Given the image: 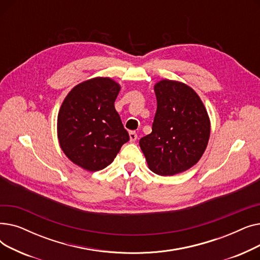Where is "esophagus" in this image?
<instances>
[{
    "label": "esophagus",
    "instance_id": "34e87169",
    "mask_svg": "<svg viewBox=\"0 0 260 260\" xmlns=\"http://www.w3.org/2000/svg\"><path fill=\"white\" fill-rule=\"evenodd\" d=\"M137 138H138V135H137V133L134 132V131L129 132V139H131V142L136 141V140H137Z\"/></svg>",
    "mask_w": 260,
    "mask_h": 260
}]
</instances>
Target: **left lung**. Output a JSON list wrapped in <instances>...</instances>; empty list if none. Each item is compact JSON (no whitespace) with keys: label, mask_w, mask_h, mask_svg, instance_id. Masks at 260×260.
Wrapping results in <instances>:
<instances>
[{"label":"left lung","mask_w":260,"mask_h":260,"mask_svg":"<svg viewBox=\"0 0 260 260\" xmlns=\"http://www.w3.org/2000/svg\"><path fill=\"white\" fill-rule=\"evenodd\" d=\"M157 111L152 133L139 144L148 168L173 176L195 166L210 138V119L199 95L181 82L162 80L155 85Z\"/></svg>","instance_id":"1"}]
</instances>
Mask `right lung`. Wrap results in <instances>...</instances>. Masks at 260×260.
Listing matches in <instances>:
<instances>
[{
    "label": "right lung",
    "mask_w": 260,
    "mask_h": 260,
    "mask_svg": "<svg viewBox=\"0 0 260 260\" xmlns=\"http://www.w3.org/2000/svg\"><path fill=\"white\" fill-rule=\"evenodd\" d=\"M120 85L109 78H93L75 86L58 115V138L67 158L95 172L111 165L129 140L115 108Z\"/></svg>",
    "instance_id": "obj_1"
}]
</instances>
